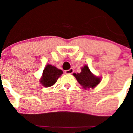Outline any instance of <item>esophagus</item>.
<instances>
[{"label": "esophagus", "instance_id": "obj_1", "mask_svg": "<svg viewBox=\"0 0 133 133\" xmlns=\"http://www.w3.org/2000/svg\"><path fill=\"white\" fill-rule=\"evenodd\" d=\"M73 71H73V69H69V70H67V71H65V74H68V75H71L72 73H73Z\"/></svg>", "mask_w": 133, "mask_h": 133}]
</instances>
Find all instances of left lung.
Segmentation results:
<instances>
[{
    "label": "left lung",
    "instance_id": "8db88e82",
    "mask_svg": "<svg viewBox=\"0 0 133 133\" xmlns=\"http://www.w3.org/2000/svg\"><path fill=\"white\" fill-rule=\"evenodd\" d=\"M78 82L82 86L84 89H94L100 83L102 77L96 76L92 73L87 65L82 67L80 73H73Z\"/></svg>",
    "mask_w": 133,
    "mask_h": 133
}]
</instances>
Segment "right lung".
I'll return each instance as SVG.
<instances>
[{
    "instance_id": "add662e5",
    "label": "right lung",
    "mask_w": 133,
    "mask_h": 133,
    "mask_svg": "<svg viewBox=\"0 0 133 133\" xmlns=\"http://www.w3.org/2000/svg\"><path fill=\"white\" fill-rule=\"evenodd\" d=\"M62 74L63 71L61 69L48 64L43 70L40 82L44 87L49 88L54 85Z\"/></svg>"
}]
</instances>
